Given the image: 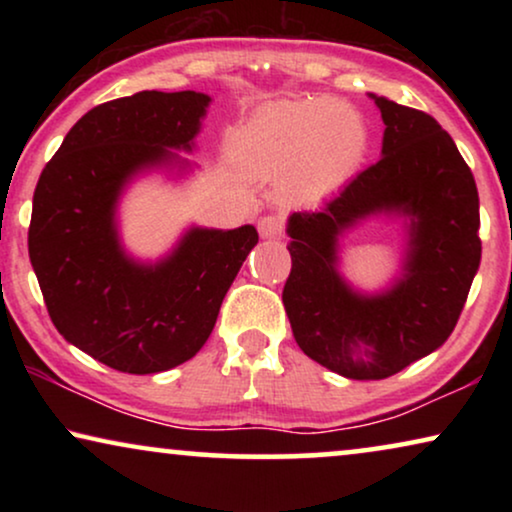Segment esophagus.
<instances>
[{
	"mask_svg": "<svg viewBox=\"0 0 512 512\" xmlns=\"http://www.w3.org/2000/svg\"><path fill=\"white\" fill-rule=\"evenodd\" d=\"M258 233L263 237H270V240H275V237H282L284 233V221L282 216L277 214H265L258 219Z\"/></svg>",
	"mask_w": 512,
	"mask_h": 512,
	"instance_id": "esophagus-1",
	"label": "esophagus"
}]
</instances>
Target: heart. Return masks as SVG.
I'll list each match as a JSON object with an SVG mask.
<instances>
[{"label":"heart","instance_id":"b5f03b06","mask_svg":"<svg viewBox=\"0 0 512 512\" xmlns=\"http://www.w3.org/2000/svg\"><path fill=\"white\" fill-rule=\"evenodd\" d=\"M366 151V123L338 97L275 104L244 132L247 163L270 179L286 177L293 200L324 198L359 170Z\"/></svg>","mask_w":512,"mask_h":512}]
</instances>
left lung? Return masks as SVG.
<instances>
[{
    "label": "left lung",
    "instance_id": "8db88e82",
    "mask_svg": "<svg viewBox=\"0 0 512 512\" xmlns=\"http://www.w3.org/2000/svg\"><path fill=\"white\" fill-rule=\"evenodd\" d=\"M375 97V95H373ZM382 158L314 212H293L291 272L282 291L298 347L349 380H384L431 354L457 326L478 272L480 200L471 167L426 111L375 97ZM411 216L404 277L359 297L334 263L337 235L370 213Z\"/></svg>",
    "mask_w": 512,
    "mask_h": 512
}]
</instances>
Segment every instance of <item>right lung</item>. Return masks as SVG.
<instances>
[{
    "instance_id": "right-lung-1",
    "label": "right lung",
    "mask_w": 512,
    "mask_h": 512,
    "mask_svg": "<svg viewBox=\"0 0 512 512\" xmlns=\"http://www.w3.org/2000/svg\"><path fill=\"white\" fill-rule=\"evenodd\" d=\"M209 97L142 90L74 123L34 188L27 233L46 310L62 338L104 366L163 373L193 359L256 247L254 226L193 228L172 256L139 265L118 244L114 212L132 174L191 151Z\"/></svg>"
}]
</instances>
